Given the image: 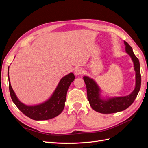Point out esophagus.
Segmentation results:
<instances>
[{
    "mask_svg": "<svg viewBox=\"0 0 148 148\" xmlns=\"http://www.w3.org/2000/svg\"><path fill=\"white\" fill-rule=\"evenodd\" d=\"M83 73H84V71L82 68H77L75 70V74L76 75H82Z\"/></svg>",
    "mask_w": 148,
    "mask_h": 148,
    "instance_id": "esophagus-1",
    "label": "esophagus"
}]
</instances>
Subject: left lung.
Returning <instances> with one entry per match:
<instances>
[{
  "label": "left lung",
  "mask_w": 148,
  "mask_h": 148,
  "mask_svg": "<svg viewBox=\"0 0 148 148\" xmlns=\"http://www.w3.org/2000/svg\"><path fill=\"white\" fill-rule=\"evenodd\" d=\"M125 51L131 57L136 72V84L133 91L128 96L103 99L101 97V90L97 83L92 78L84 76L83 79L86 84L88 99L91 107L95 111L101 114H112L124 110L130 106L136 99L141 88V73L140 62L134 54L132 47L124 41Z\"/></svg>",
  "instance_id": "left-lung-1"
}]
</instances>
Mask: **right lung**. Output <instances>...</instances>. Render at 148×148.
<instances>
[{
	"instance_id": "add662e5",
	"label": "right lung",
	"mask_w": 148,
	"mask_h": 148,
	"mask_svg": "<svg viewBox=\"0 0 148 148\" xmlns=\"http://www.w3.org/2000/svg\"><path fill=\"white\" fill-rule=\"evenodd\" d=\"M8 70V78L11 98L18 109L26 116L34 120H45L57 117L63 111L67 91L71 83L75 79V75L73 73L65 76L60 79L55 91L47 101L38 105L26 106L18 100L13 91L10 82Z\"/></svg>"
}]
</instances>
